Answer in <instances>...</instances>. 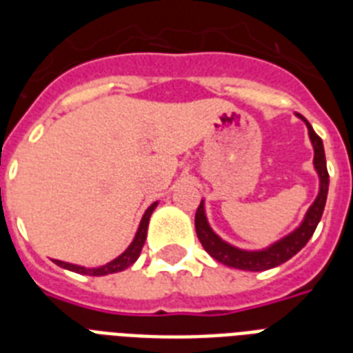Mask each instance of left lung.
I'll list each match as a JSON object with an SVG mask.
<instances>
[{
    "mask_svg": "<svg viewBox=\"0 0 353 353\" xmlns=\"http://www.w3.org/2000/svg\"><path fill=\"white\" fill-rule=\"evenodd\" d=\"M302 121L306 122L307 133L312 139L313 144V166L319 174V194L313 205L307 209L304 220L295 231L290 232L284 238H280L279 241H274L265 249L260 251H243L238 247L227 243L225 240H221L220 236L216 234L210 229L207 216H205V205L203 199L199 203L198 210H196V234H198L201 245L210 256L218 260L220 263H225L229 268L234 269H243V271H265V269H273L280 263L288 262L290 258H293L296 252L301 251L302 247L306 245L310 238L313 236L315 229H317L319 221L323 218L324 205H326V196H328V185H330V176L328 168H326V155H324V146L323 139L319 137L317 133L313 132L312 124L306 119L299 115Z\"/></svg>",
    "mask_w": 353,
    "mask_h": 353,
    "instance_id": "left-lung-1",
    "label": "left lung"
}]
</instances>
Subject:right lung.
I'll return each mask as SVG.
<instances>
[{
    "label": "right lung",
    "instance_id": "obj_1",
    "mask_svg": "<svg viewBox=\"0 0 353 353\" xmlns=\"http://www.w3.org/2000/svg\"><path fill=\"white\" fill-rule=\"evenodd\" d=\"M157 207V201L152 203L146 209L144 212L143 220L139 223V229H137V234L133 238V241L128 245V249L122 254H119L115 260L112 262H108L106 265H101V268H82V265H74V263H68V262H62V260H54L57 265L63 269H69V271H74V273H80V274H90V276H104V274H112V273H119V271H124L126 268H130L135 260L139 258L141 254V249L144 245V240H146V232H148V221H150V216L152 212L155 210Z\"/></svg>",
    "mask_w": 353,
    "mask_h": 353
}]
</instances>
